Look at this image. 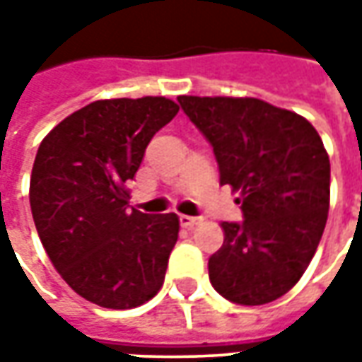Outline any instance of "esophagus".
I'll return each mask as SVG.
<instances>
[{
	"mask_svg": "<svg viewBox=\"0 0 362 362\" xmlns=\"http://www.w3.org/2000/svg\"><path fill=\"white\" fill-rule=\"evenodd\" d=\"M197 221H199V217L179 216V223H181V228H193V226H195Z\"/></svg>",
	"mask_w": 362,
	"mask_h": 362,
	"instance_id": "1",
	"label": "esophagus"
}]
</instances>
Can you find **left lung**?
Segmentation results:
<instances>
[{"label":"left lung","instance_id":"1","mask_svg":"<svg viewBox=\"0 0 362 362\" xmlns=\"http://www.w3.org/2000/svg\"><path fill=\"white\" fill-rule=\"evenodd\" d=\"M214 146L219 183L242 193L243 221H223L209 280L235 304L284 296L308 268L327 226L330 160L320 134L296 112L257 98L179 96Z\"/></svg>","mask_w":362,"mask_h":362}]
</instances>
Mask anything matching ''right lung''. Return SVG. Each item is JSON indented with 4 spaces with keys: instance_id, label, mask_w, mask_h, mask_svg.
<instances>
[{
    "instance_id": "obj_1",
    "label": "right lung",
    "mask_w": 362,
    "mask_h": 362,
    "mask_svg": "<svg viewBox=\"0 0 362 362\" xmlns=\"http://www.w3.org/2000/svg\"><path fill=\"white\" fill-rule=\"evenodd\" d=\"M177 112L163 96L96 100L37 148L30 179L37 235L66 284L103 308L141 306L163 286L179 217L129 209L124 183Z\"/></svg>"
}]
</instances>
